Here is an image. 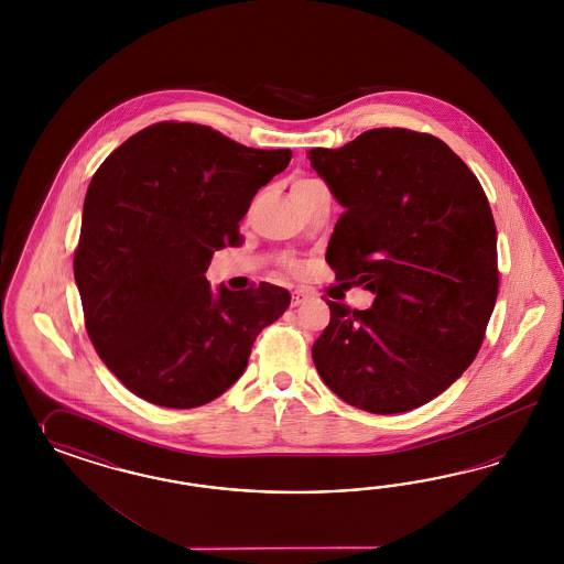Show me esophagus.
Masks as SVG:
<instances>
[{"mask_svg": "<svg viewBox=\"0 0 564 564\" xmlns=\"http://www.w3.org/2000/svg\"><path fill=\"white\" fill-rule=\"evenodd\" d=\"M307 300V291L302 290V288H297V290L291 291V306H300V304H304Z\"/></svg>", "mask_w": 564, "mask_h": 564, "instance_id": "esophagus-1", "label": "esophagus"}]
</instances>
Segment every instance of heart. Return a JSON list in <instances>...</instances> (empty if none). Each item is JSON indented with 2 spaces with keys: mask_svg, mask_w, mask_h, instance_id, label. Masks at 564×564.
I'll return each instance as SVG.
<instances>
[{
  "mask_svg": "<svg viewBox=\"0 0 564 564\" xmlns=\"http://www.w3.org/2000/svg\"><path fill=\"white\" fill-rule=\"evenodd\" d=\"M304 182H314V177H302V180H297L295 184H304Z\"/></svg>",
  "mask_w": 564,
  "mask_h": 564,
  "instance_id": "1",
  "label": "heart"
}]
</instances>
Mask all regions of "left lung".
<instances>
[{
  "mask_svg": "<svg viewBox=\"0 0 564 564\" xmlns=\"http://www.w3.org/2000/svg\"><path fill=\"white\" fill-rule=\"evenodd\" d=\"M343 205L326 262L368 310L326 300L312 345L326 387L370 413L415 410L469 368L498 295L496 225L484 188L441 138L375 128L307 151Z\"/></svg>",
  "mask_w": 564,
  "mask_h": 564,
  "instance_id": "obj_1",
  "label": "left lung"
}]
</instances>
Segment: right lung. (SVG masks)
I'll return each mask as SVG.
<instances>
[{
    "label": "right lung",
    "instance_id": "obj_1",
    "mask_svg": "<svg viewBox=\"0 0 564 564\" xmlns=\"http://www.w3.org/2000/svg\"><path fill=\"white\" fill-rule=\"evenodd\" d=\"M290 159V149H250L203 123L159 121L95 171L74 279L88 339L128 391L192 410L243 375L290 293L271 283L213 293L205 273L215 250L241 241L254 194Z\"/></svg>",
    "mask_w": 564,
    "mask_h": 564
}]
</instances>
